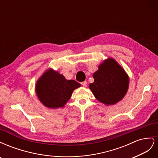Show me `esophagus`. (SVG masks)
Listing matches in <instances>:
<instances>
[{
  "label": "esophagus",
  "instance_id": "1",
  "mask_svg": "<svg viewBox=\"0 0 158 158\" xmlns=\"http://www.w3.org/2000/svg\"><path fill=\"white\" fill-rule=\"evenodd\" d=\"M81 84H82L84 87H85V86H87V82L86 81H84V82H81Z\"/></svg>",
  "mask_w": 158,
  "mask_h": 158
}]
</instances>
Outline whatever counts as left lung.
<instances>
[{
	"instance_id": "left-lung-1",
	"label": "left lung",
	"mask_w": 158,
	"mask_h": 158,
	"mask_svg": "<svg viewBox=\"0 0 158 158\" xmlns=\"http://www.w3.org/2000/svg\"><path fill=\"white\" fill-rule=\"evenodd\" d=\"M94 82L89 85L94 96L106 106L118 102L126 95L129 78L117 62L108 58L99 66L94 73Z\"/></svg>"
}]
</instances>
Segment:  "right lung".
<instances>
[{
  "label": "right lung",
  "mask_w": 158,
  "mask_h": 158,
  "mask_svg": "<svg viewBox=\"0 0 158 158\" xmlns=\"http://www.w3.org/2000/svg\"><path fill=\"white\" fill-rule=\"evenodd\" d=\"M74 80H66L52 69L47 70L37 81L35 92L40 102L48 108L63 107L73 91L80 86Z\"/></svg>",
  "instance_id": "1"
}]
</instances>
